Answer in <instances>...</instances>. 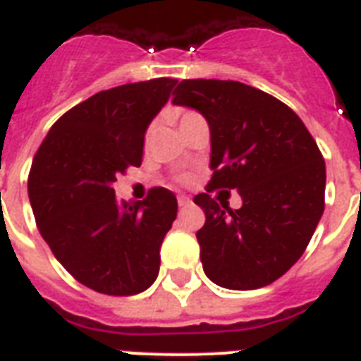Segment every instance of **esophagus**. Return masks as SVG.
Here are the masks:
<instances>
[{
    "label": "esophagus",
    "mask_w": 361,
    "mask_h": 361,
    "mask_svg": "<svg viewBox=\"0 0 361 361\" xmlns=\"http://www.w3.org/2000/svg\"><path fill=\"white\" fill-rule=\"evenodd\" d=\"M178 204H180V208H189L191 206V198L185 197V195H180L178 197Z\"/></svg>",
    "instance_id": "34e87169"
}]
</instances>
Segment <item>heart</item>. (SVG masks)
Returning a JSON list of instances; mask_svg holds the SVG:
<instances>
[{
    "mask_svg": "<svg viewBox=\"0 0 361 361\" xmlns=\"http://www.w3.org/2000/svg\"><path fill=\"white\" fill-rule=\"evenodd\" d=\"M189 116H192V112H181V114H180V121L185 120V118H189Z\"/></svg>",
    "mask_w": 361,
    "mask_h": 361,
    "instance_id": "b5f03b06",
    "label": "heart"
}]
</instances>
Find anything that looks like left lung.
Returning a JSON list of instances; mask_svg holds the SVG:
<instances>
[{
    "instance_id": "obj_1",
    "label": "left lung",
    "mask_w": 361,
    "mask_h": 361,
    "mask_svg": "<svg viewBox=\"0 0 361 361\" xmlns=\"http://www.w3.org/2000/svg\"><path fill=\"white\" fill-rule=\"evenodd\" d=\"M172 103L198 110L212 136L208 192L236 188L232 210L207 192L197 232L204 274L231 290H255L302 257L324 212L326 164L317 142L279 99L234 80H181ZM219 198V197H217Z\"/></svg>"
}]
</instances>
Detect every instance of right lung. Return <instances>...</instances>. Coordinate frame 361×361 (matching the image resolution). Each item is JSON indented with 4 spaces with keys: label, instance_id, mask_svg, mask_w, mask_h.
Segmentation results:
<instances>
[{
    "label": "right lung",
    "instance_id": "right-lung-1",
    "mask_svg": "<svg viewBox=\"0 0 361 361\" xmlns=\"http://www.w3.org/2000/svg\"><path fill=\"white\" fill-rule=\"evenodd\" d=\"M174 78L104 90L65 112L37 149L27 195L42 240L59 264L101 294L133 296L157 279L161 243L178 214L174 192L153 187L118 202L116 176L140 166L147 125Z\"/></svg>",
    "mask_w": 361,
    "mask_h": 361
}]
</instances>
